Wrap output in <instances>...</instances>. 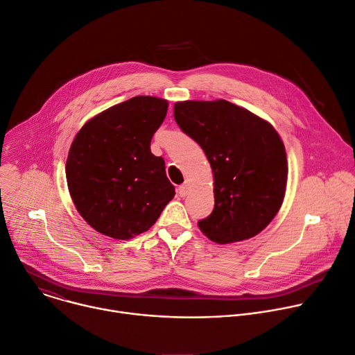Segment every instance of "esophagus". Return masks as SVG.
Masks as SVG:
<instances>
[{
	"instance_id": "34e87169",
	"label": "esophagus",
	"mask_w": 355,
	"mask_h": 355,
	"mask_svg": "<svg viewBox=\"0 0 355 355\" xmlns=\"http://www.w3.org/2000/svg\"><path fill=\"white\" fill-rule=\"evenodd\" d=\"M187 191H189V186H187V184H182V186L178 189V193H179L180 198H184V196L187 194Z\"/></svg>"
}]
</instances>
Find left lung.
Instances as JSON below:
<instances>
[{
  "mask_svg": "<svg viewBox=\"0 0 355 355\" xmlns=\"http://www.w3.org/2000/svg\"><path fill=\"white\" fill-rule=\"evenodd\" d=\"M173 114L180 130L205 150L214 176V210L199 228L217 244L255 237L285 198L288 159L279 134L227 100L179 101Z\"/></svg>",
  "mask_w": 355,
  "mask_h": 355,
  "instance_id": "obj_1",
  "label": "left lung"
}]
</instances>
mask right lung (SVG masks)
<instances>
[{
    "label": "right lung",
    "mask_w": 355,
    "mask_h": 355,
    "mask_svg": "<svg viewBox=\"0 0 355 355\" xmlns=\"http://www.w3.org/2000/svg\"><path fill=\"white\" fill-rule=\"evenodd\" d=\"M168 101L137 96L89 120L74 137L66 161L71 200L97 232L130 240L149 230L173 199L165 161L150 139Z\"/></svg>",
    "instance_id": "obj_1"
}]
</instances>
